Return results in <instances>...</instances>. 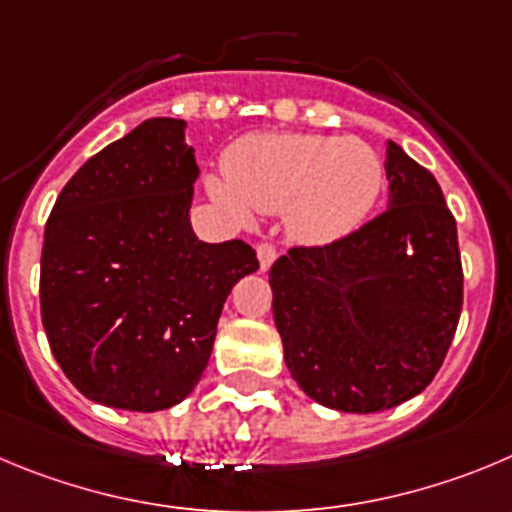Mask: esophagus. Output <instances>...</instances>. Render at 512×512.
Here are the masks:
<instances>
[{
    "instance_id": "34e87169",
    "label": "esophagus",
    "mask_w": 512,
    "mask_h": 512,
    "mask_svg": "<svg viewBox=\"0 0 512 512\" xmlns=\"http://www.w3.org/2000/svg\"><path fill=\"white\" fill-rule=\"evenodd\" d=\"M275 257H278V250H275V245H270V242H262V245H257V260H260V270L262 272L270 270V265L275 262Z\"/></svg>"
}]
</instances>
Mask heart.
Instances as JSON below:
<instances>
[{
  "mask_svg": "<svg viewBox=\"0 0 512 512\" xmlns=\"http://www.w3.org/2000/svg\"><path fill=\"white\" fill-rule=\"evenodd\" d=\"M384 186L376 148L353 136L252 133L229 148L227 176H209V197L232 217L283 212L305 245H331L364 224Z\"/></svg>",
  "mask_w": 512,
  "mask_h": 512,
  "instance_id": "obj_1",
  "label": "heart"
}]
</instances>
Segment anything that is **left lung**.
I'll return each mask as SVG.
<instances>
[{
	"instance_id": "8db88e82",
	"label": "left lung",
	"mask_w": 512,
	"mask_h": 512,
	"mask_svg": "<svg viewBox=\"0 0 512 512\" xmlns=\"http://www.w3.org/2000/svg\"><path fill=\"white\" fill-rule=\"evenodd\" d=\"M389 209L270 267L285 364L328 409L371 414L422 394L462 310L457 222L437 179L386 141Z\"/></svg>"
}]
</instances>
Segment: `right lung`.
<instances>
[{
    "instance_id": "obj_1",
    "label": "right lung",
    "mask_w": 512,
    "mask_h": 512,
    "mask_svg": "<svg viewBox=\"0 0 512 512\" xmlns=\"http://www.w3.org/2000/svg\"><path fill=\"white\" fill-rule=\"evenodd\" d=\"M186 121L148 118L85 161L45 227L42 326L75 389L103 407L161 412L194 391L234 283L260 267L242 240L189 222Z\"/></svg>"
}]
</instances>
